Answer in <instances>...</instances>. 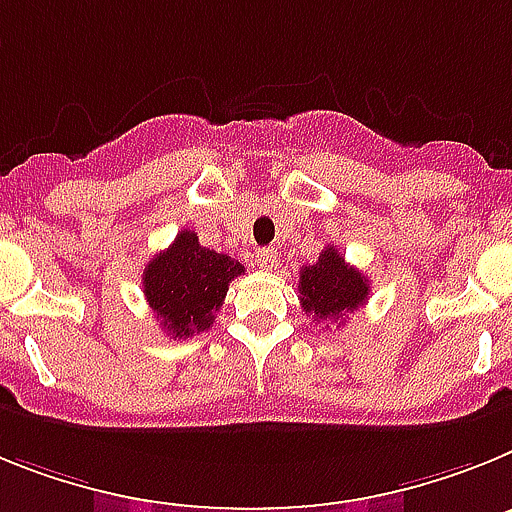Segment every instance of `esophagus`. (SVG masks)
<instances>
[{
  "label": "esophagus",
  "mask_w": 512,
  "mask_h": 512,
  "mask_svg": "<svg viewBox=\"0 0 512 512\" xmlns=\"http://www.w3.org/2000/svg\"><path fill=\"white\" fill-rule=\"evenodd\" d=\"M255 262L262 270H273L275 265H278V252H275L273 247H260V250L255 252Z\"/></svg>",
  "instance_id": "esophagus-1"
}]
</instances>
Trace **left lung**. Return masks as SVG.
<instances>
[{
    "label": "left lung",
    "mask_w": 512,
    "mask_h": 512,
    "mask_svg": "<svg viewBox=\"0 0 512 512\" xmlns=\"http://www.w3.org/2000/svg\"><path fill=\"white\" fill-rule=\"evenodd\" d=\"M368 291L366 275L348 265L332 244L324 247L317 265H306L299 273L301 309L314 322L340 319L345 311H355L366 304Z\"/></svg>",
    "instance_id": "8db88e82"
}]
</instances>
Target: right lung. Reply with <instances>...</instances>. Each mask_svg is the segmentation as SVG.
Here are the masks:
<instances>
[{"mask_svg":"<svg viewBox=\"0 0 512 512\" xmlns=\"http://www.w3.org/2000/svg\"><path fill=\"white\" fill-rule=\"evenodd\" d=\"M242 273V262L201 247L195 231L185 229L144 268V296L162 330L185 340L211 327L229 283Z\"/></svg>","mask_w":512,"mask_h":512,"instance_id":"obj_1","label":"right lung"}]
</instances>
